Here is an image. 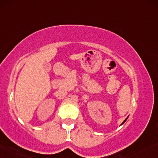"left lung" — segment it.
<instances>
[{"label": "left lung", "instance_id": "1", "mask_svg": "<svg viewBox=\"0 0 158 158\" xmlns=\"http://www.w3.org/2000/svg\"><path fill=\"white\" fill-rule=\"evenodd\" d=\"M127 118H128V117H127V118H126V119H125V120L123 121V123H121V125H122V124H123V123H125V121H126L127 120Z\"/></svg>", "mask_w": 158, "mask_h": 158}]
</instances>
